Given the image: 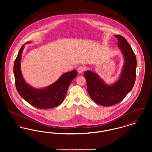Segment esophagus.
I'll return each mask as SVG.
<instances>
[{"label": "esophagus", "instance_id": "obj_1", "mask_svg": "<svg viewBox=\"0 0 152 152\" xmlns=\"http://www.w3.org/2000/svg\"><path fill=\"white\" fill-rule=\"evenodd\" d=\"M77 72L79 73H81L83 72V71H84V68L83 66H79L78 67H77Z\"/></svg>", "mask_w": 152, "mask_h": 152}]
</instances>
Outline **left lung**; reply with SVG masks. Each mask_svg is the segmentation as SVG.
I'll return each instance as SVG.
<instances>
[{
    "mask_svg": "<svg viewBox=\"0 0 152 152\" xmlns=\"http://www.w3.org/2000/svg\"><path fill=\"white\" fill-rule=\"evenodd\" d=\"M115 37L124 60L121 71L116 81L107 84L95 72L88 70L84 73L91 98L96 103L104 107L111 106L122 101L132 89L136 80V56L123 36L117 35Z\"/></svg>",
    "mask_w": 152,
    "mask_h": 152,
    "instance_id": "obj_1",
    "label": "left lung"
}]
</instances>
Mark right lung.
<instances>
[{"instance_id": "add662e5", "label": "right lung", "mask_w": 152, "mask_h": 152, "mask_svg": "<svg viewBox=\"0 0 152 152\" xmlns=\"http://www.w3.org/2000/svg\"><path fill=\"white\" fill-rule=\"evenodd\" d=\"M27 42L26 44L31 43ZM25 44L22 45L14 65L15 86L22 98L37 108H52L60 105L64 101L69 86L77 75L74 69L63 73L58 79L47 87L36 88L27 83L24 79L21 71L22 53Z\"/></svg>"}]
</instances>
